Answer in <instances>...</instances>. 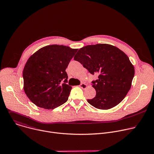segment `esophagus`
<instances>
[{
    "instance_id": "obj_1",
    "label": "esophagus",
    "mask_w": 154,
    "mask_h": 154,
    "mask_svg": "<svg viewBox=\"0 0 154 154\" xmlns=\"http://www.w3.org/2000/svg\"><path fill=\"white\" fill-rule=\"evenodd\" d=\"M86 84H85V83H82L80 85V87L81 88H82V89H85L86 88Z\"/></svg>"
}]
</instances>
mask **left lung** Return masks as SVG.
Masks as SVG:
<instances>
[{"label": "left lung", "mask_w": 154, "mask_h": 154, "mask_svg": "<svg viewBox=\"0 0 154 154\" xmlns=\"http://www.w3.org/2000/svg\"><path fill=\"white\" fill-rule=\"evenodd\" d=\"M93 75L96 96L88 102L100 109H108L119 104L130 89L135 69L128 57L115 46L106 44L88 45L80 49L74 58Z\"/></svg>", "instance_id": "obj_1"}]
</instances>
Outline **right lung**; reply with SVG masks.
<instances>
[{
	"instance_id": "1",
	"label": "right lung",
	"mask_w": 154,
	"mask_h": 154,
	"mask_svg": "<svg viewBox=\"0 0 154 154\" xmlns=\"http://www.w3.org/2000/svg\"><path fill=\"white\" fill-rule=\"evenodd\" d=\"M77 49L62 45L44 47L27 60L23 71L24 89L29 99L45 109H54L68 99L72 87L66 69Z\"/></svg>"
}]
</instances>
